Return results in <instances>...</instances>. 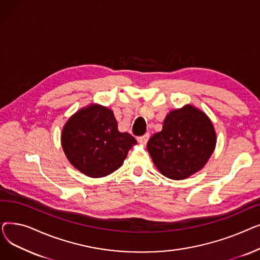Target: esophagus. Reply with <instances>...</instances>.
Instances as JSON below:
<instances>
[{
    "label": "esophagus",
    "instance_id": "34e87169",
    "mask_svg": "<svg viewBox=\"0 0 260 260\" xmlns=\"http://www.w3.org/2000/svg\"><path fill=\"white\" fill-rule=\"evenodd\" d=\"M148 139H149V134H145V135L141 136V137H138V139H137V140H138V142H139L140 144L145 145V144L147 143Z\"/></svg>",
    "mask_w": 260,
    "mask_h": 260
}]
</instances>
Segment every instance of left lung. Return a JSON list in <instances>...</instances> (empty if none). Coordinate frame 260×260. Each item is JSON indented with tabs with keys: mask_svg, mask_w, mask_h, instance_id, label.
Listing matches in <instances>:
<instances>
[{
	"mask_svg": "<svg viewBox=\"0 0 260 260\" xmlns=\"http://www.w3.org/2000/svg\"><path fill=\"white\" fill-rule=\"evenodd\" d=\"M216 132L201 109L186 104L171 111L161 132L147 142L158 171L173 180H183L207 165L216 146Z\"/></svg>",
	"mask_w": 260,
	"mask_h": 260,
	"instance_id": "left-lung-1",
	"label": "left lung"
}]
</instances>
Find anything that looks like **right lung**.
I'll list each match as a JSON object with an SVG mask.
<instances>
[{
    "mask_svg": "<svg viewBox=\"0 0 260 260\" xmlns=\"http://www.w3.org/2000/svg\"><path fill=\"white\" fill-rule=\"evenodd\" d=\"M61 143L72 166L91 178H102L123 165L137 141L128 133L118 131L112 109L92 103L67 120Z\"/></svg>",
    "mask_w": 260,
    "mask_h": 260,
    "instance_id": "right-lung-1",
    "label": "right lung"
}]
</instances>
